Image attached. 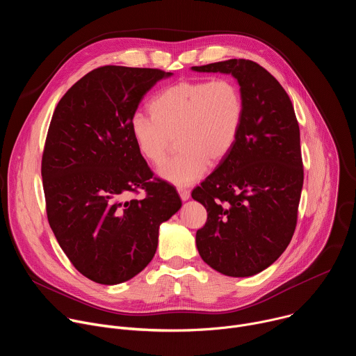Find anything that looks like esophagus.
<instances>
[{
	"label": "esophagus",
	"mask_w": 356,
	"mask_h": 356,
	"mask_svg": "<svg viewBox=\"0 0 356 356\" xmlns=\"http://www.w3.org/2000/svg\"><path fill=\"white\" fill-rule=\"evenodd\" d=\"M177 191H179L180 198H181L183 201H187V200L190 198V190H188V188H186V187H177Z\"/></svg>",
	"instance_id": "1"
}]
</instances>
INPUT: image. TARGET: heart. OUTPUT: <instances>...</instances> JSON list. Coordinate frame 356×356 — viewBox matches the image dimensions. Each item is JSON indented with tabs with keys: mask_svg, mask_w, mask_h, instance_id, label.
<instances>
[{
	"mask_svg": "<svg viewBox=\"0 0 356 356\" xmlns=\"http://www.w3.org/2000/svg\"><path fill=\"white\" fill-rule=\"evenodd\" d=\"M152 115L135 114L131 135L150 163L165 159L177 136L180 154L158 168V175L179 187L204 176L210 161H224L235 146L245 115L239 86L229 79L180 81L163 88L149 104Z\"/></svg>",
	"mask_w": 356,
	"mask_h": 356,
	"instance_id": "heart-1",
	"label": "heart"
}]
</instances>
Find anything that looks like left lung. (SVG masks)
I'll use <instances>...</instances> for the list:
<instances>
[{"label":"left lung","mask_w":356,"mask_h":356,"mask_svg":"<svg viewBox=\"0 0 356 356\" xmlns=\"http://www.w3.org/2000/svg\"><path fill=\"white\" fill-rule=\"evenodd\" d=\"M191 69L232 74L245 101L235 146L191 193L207 210L195 245L217 272L253 276L282 255L296 229L304 180L298 122L284 88L258 63L229 59Z\"/></svg>","instance_id":"1"}]
</instances>
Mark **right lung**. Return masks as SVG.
<instances>
[{
  "label": "right lung",
  "instance_id": "right-lung-1",
  "mask_svg": "<svg viewBox=\"0 0 356 356\" xmlns=\"http://www.w3.org/2000/svg\"><path fill=\"white\" fill-rule=\"evenodd\" d=\"M159 69L103 66L73 84L50 121L42 155L46 214L72 265L99 284H118L155 257L159 227L176 214V188L154 177L131 120ZM145 189L143 199L126 197Z\"/></svg>",
  "mask_w": 356,
  "mask_h": 356
}]
</instances>
